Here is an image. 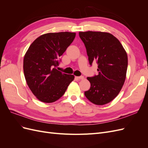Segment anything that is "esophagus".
Returning <instances> with one entry per match:
<instances>
[{
    "instance_id": "esophagus-1",
    "label": "esophagus",
    "mask_w": 148,
    "mask_h": 148,
    "mask_svg": "<svg viewBox=\"0 0 148 148\" xmlns=\"http://www.w3.org/2000/svg\"><path fill=\"white\" fill-rule=\"evenodd\" d=\"M75 78L78 79H84L83 76H80V77H76Z\"/></svg>"
}]
</instances>
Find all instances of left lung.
Instances as JSON below:
<instances>
[{
  "instance_id": "obj_1",
  "label": "left lung",
  "mask_w": 148,
  "mask_h": 148,
  "mask_svg": "<svg viewBox=\"0 0 148 148\" xmlns=\"http://www.w3.org/2000/svg\"><path fill=\"white\" fill-rule=\"evenodd\" d=\"M90 65L98 64V75L88 77L91 87L84 92L96 105H104L117 96L126 79L128 57L122 44L112 34L101 31L79 32Z\"/></svg>"
}]
</instances>
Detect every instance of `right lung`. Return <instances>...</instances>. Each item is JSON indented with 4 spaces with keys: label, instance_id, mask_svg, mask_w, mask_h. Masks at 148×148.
<instances>
[{
    "label": "right lung",
    "instance_id": "obj_1",
    "mask_svg": "<svg viewBox=\"0 0 148 148\" xmlns=\"http://www.w3.org/2000/svg\"><path fill=\"white\" fill-rule=\"evenodd\" d=\"M75 33L59 32L42 34L26 51L23 71L26 83L37 99L51 103L64 95L74 75L56 69L62 56L75 38Z\"/></svg>",
    "mask_w": 148,
    "mask_h": 148
}]
</instances>
